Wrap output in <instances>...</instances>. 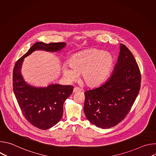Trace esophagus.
<instances>
[{
	"instance_id": "obj_1",
	"label": "esophagus",
	"mask_w": 156,
	"mask_h": 156,
	"mask_svg": "<svg viewBox=\"0 0 156 156\" xmlns=\"http://www.w3.org/2000/svg\"><path fill=\"white\" fill-rule=\"evenodd\" d=\"M80 91H81V90L79 88V87H74V89H73V93H77V92H80Z\"/></svg>"
}]
</instances>
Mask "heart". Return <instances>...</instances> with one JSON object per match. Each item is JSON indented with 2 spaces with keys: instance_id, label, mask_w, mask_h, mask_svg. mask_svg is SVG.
Segmentation results:
<instances>
[{
  "instance_id": "1",
  "label": "heart",
  "mask_w": 156,
  "mask_h": 156,
  "mask_svg": "<svg viewBox=\"0 0 156 156\" xmlns=\"http://www.w3.org/2000/svg\"><path fill=\"white\" fill-rule=\"evenodd\" d=\"M114 58L109 52L97 49L78 52L71 56L69 66L63 65L62 71L65 77L76 80L78 75L86 85L95 87L106 81L112 69Z\"/></svg>"
}]
</instances>
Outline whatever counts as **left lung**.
<instances>
[{"instance_id": "obj_1", "label": "left lung", "mask_w": 156, "mask_h": 156, "mask_svg": "<svg viewBox=\"0 0 156 156\" xmlns=\"http://www.w3.org/2000/svg\"><path fill=\"white\" fill-rule=\"evenodd\" d=\"M113 73L101 86L85 91L84 112L92 124L103 129L121 122L139 93L141 76L138 63L123 44Z\"/></svg>"}]
</instances>
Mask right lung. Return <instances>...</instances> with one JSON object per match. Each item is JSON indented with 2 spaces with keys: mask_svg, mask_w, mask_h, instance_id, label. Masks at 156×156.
I'll use <instances>...</instances> for the list:
<instances>
[{
  "mask_svg": "<svg viewBox=\"0 0 156 156\" xmlns=\"http://www.w3.org/2000/svg\"><path fill=\"white\" fill-rule=\"evenodd\" d=\"M65 42L46 44L37 42L16 62L13 71V90L25 118L33 126L48 129L55 125L63 115V103L72 93L70 85L51 84L47 87H34L27 84L21 74L24 58L37 50L57 52Z\"/></svg>",
  "mask_w": 156,
  "mask_h": 156,
  "instance_id": "1",
  "label": "right lung"
}]
</instances>
